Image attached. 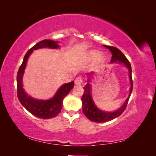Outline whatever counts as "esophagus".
<instances>
[{
	"mask_svg": "<svg viewBox=\"0 0 156 156\" xmlns=\"http://www.w3.org/2000/svg\"><path fill=\"white\" fill-rule=\"evenodd\" d=\"M83 78L81 77V76H79V77H77L75 80V83L77 84V85H80L82 83H83Z\"/></svg>",
	"mask_w": 156,
	"mask_h": 156,
	"instance_id": "34e87169",
	"label": "esophagus"
}]
</instances>
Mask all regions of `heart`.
<instances>
[{"mask_svg": "<svg viewBox=\"0 0 156 156\" xmlns=\"http://www.w3.org/2000/svg\"><path fill=\"white\" fill-rule=\"evenodd\" d=\"M88 56H89V58L90 60H94L97 58L98 61H99V62L103 61L104 59H105L104 55H102V54H99L98 55V51H95V50L89 51Z\"/></svg>", "mask_w": 156, "mask_h": 156, "instance_id": "1", "label": "heart"}]
</instances>
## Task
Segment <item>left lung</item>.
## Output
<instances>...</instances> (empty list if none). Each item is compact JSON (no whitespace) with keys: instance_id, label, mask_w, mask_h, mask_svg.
Here are the masks:
<instances>
[{"instance_id":"8db88e82","label":"left lung","mask_w":156,"mask_h":156,"mask_svg":"<svg viewBox=\"0 0 156 156\" xmlns=\"http://www.w3.org/2000/svg\"><path fill=\"white\" fill-rule=\"evenodd\" d=\"M106 48L109 49L112 54V60L111 62H122L128 68L129 71V78H130L131 83V88H130V94L128 97V98L126 100V101L124 105L121 107L119 109H118L114 112H105L100 111L98 109L96 105H95L93 100L91 98V85L89 83V80H88V83L86 84L85 87H84V94L82 96V102H83V111L84 115L90 120L92 122H105L108 121L112 120L114 118L120 116L122 113L125 112L126 106H127L129 98L131 94L132 90H133V80H132L131 76V66L130 62L126 58V56L123 54V53L118 49L117 47L113 46H107L104 45ZM92 74V73H91Z\"/></svg>"}]
</instances>
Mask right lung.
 <instances>
[{
	"label": "right lung",
	"mask_w": 156,
	"mask_h": 156,
	"mask_svg": "<svg viewBox=\"0 0 156 156\" xmlns=\"http://www.w3.org/2000/svg\"><path fill=\"white\" fill-rule=\"evenodd\" d=\"M44 47L56 49L58 47V45L56 42L45 39V40L38 42L26 53L22 64L18 71L16 76L17 96L21 105L31 114L42 119H49V118L56 117L60 112L62 107L63 99L73 87L74 82L72 81L71 83L63 84L57 91L54 98L48 100H36L27 96V95L23 90L22 84V77L26 64H27V59L30 55L32 53L33 50L44 48Z\"/></svg>",
	"instance_id": "1"
}]
</instances>
